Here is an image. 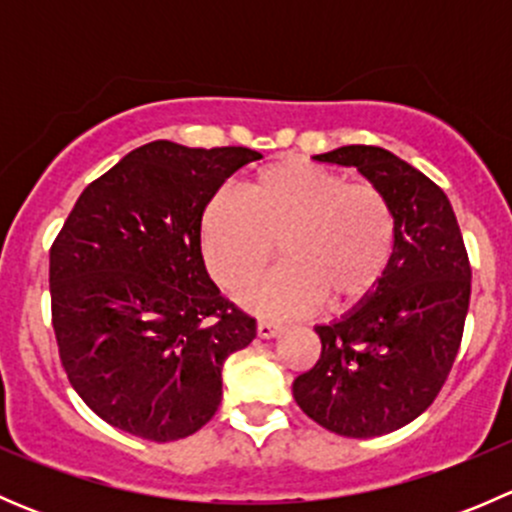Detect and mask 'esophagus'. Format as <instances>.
<instances>
[{
    "instance_id": "1",
    "label": "esophagus",
    "mask_w": 512,
    "mask_h": 512,
    "mask_svg": "<svg viewBox=\"0 0 512 512\" xmlns=\"http://www.w3.org/2000/svg\"><path fill=\"white\" fill-rule=\"evenodd\" d=\"M282 334V324L275 322H257V337L260 339H275Z\"/></svg>"
}]
</instances>
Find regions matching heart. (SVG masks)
I'll return each instance as SVG.
<instances>
[{"instance_id": "1", "label": "heart", "mask_w": 512, "mask_h": 512, "mask_svg": "<svg viewBox=\"0 0 512 512\" xmlns=\"http://www.w3.org/2000/svg\"><path fill=\"white\" fill-rule=\"evenodd\" d=\"M198 235L210 277L227 292L252 285L280 242L287 265L242 294L247 307L272 317L307 312L322 299L334 312L361 307L396 252V218L384 195L302 158L252 173L240 203L215 195Z\"/></svg>"}]
</instances>
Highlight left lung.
Here are the masks:
<instances>
[{
  "label": "left lung",
  "instance_id": "obj_1",
  "mask_svg": "<svg viewBox=\"0 0 512 512\" xmlns=\"http://www.w3.org/2000/svg\"><path fill=\"white\" fill-rule=\"evenodd\" d=\"M314 160L356 168L384 195L396 252L361 307L314 327L322 356L292 394L327 431L384 436L421 416L448 379L471 302L466 245L446 193L391 151L342 146Z\"/></svg>",
  "mask_w": 512,
  "mask_h": 512
}]
</instances>
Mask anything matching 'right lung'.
<instances>
[{
	"label": "right lung",
	"instance_id": "1",
	"mask_svg": "<svg viewBox=\"0 0 512 512\" xmlns=\"http://www.w3.org/2000/svg\"><path fill=\"white\" fill-rule=\"evenodd\" d=\"M260 158L153 141L76 200L49 252L51 319L71 386L111 426L165 443L218 411L225 359L257 327L210 280L200 215Z\"/></svg>",
	"mask_w": 512,
	"mask_h": 512
}]
</instances>
